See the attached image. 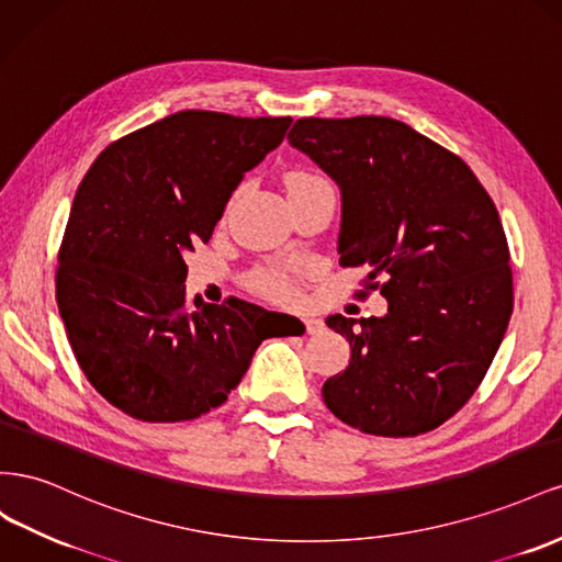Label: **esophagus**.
Masks as SVG:
<instances>
[{"instance_id":"esophagus-1","label":"esophagus","mask_w":562,"mask_h":562,"mask_svg":"<svg viewBox=\"0 0 562 562\" xmlns=\"http://www.w3.org/2000/svg\"><path fill=\"white\" fill-rule=\"evenodd\" d=\"M301 323H303V329H306V334H319L325 329V323H323V319H317V317H301Z\"/></svg>"}]
</instances>
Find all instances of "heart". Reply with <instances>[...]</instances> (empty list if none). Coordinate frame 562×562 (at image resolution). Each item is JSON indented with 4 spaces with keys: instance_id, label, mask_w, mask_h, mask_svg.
<instances>
[{
    "instance_id": "heart-1",
    "label": "heart",
    "mask_w": 562,
    "mask_h": 562,
    "mask_svg": "<svg viewBox=\"0 0 562 562\" xmlns=\"http://www.w3.org/2000/svg\"><path fill=\"white\" fill-rule=\"evenodd\" d=\"M286 186L301 188V186H329L323 176L311 171H292L286 176ZM299 276L301 268L284 266V263H270L263 268H256L251 272V286L259 294L272 301H292L299 294Z\"/></svg>"
}]
</instances>
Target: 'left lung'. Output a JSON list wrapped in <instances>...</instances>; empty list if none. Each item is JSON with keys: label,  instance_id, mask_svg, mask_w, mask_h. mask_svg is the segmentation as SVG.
<instances>
[{"label": "left lung", "instance_id": "left-lung-1", "mask_svg": "<svg viewBox=\"0 0 562 562\" xmlns=\"http://www.w3.org/2000/svg\"><path fill=\"white\" fill-rule=\"evenodd\" d=\"M286 138L341 188L339 263L370 266L364 286L389 299L383 317H327L350 362L325 405L370 436L438 428L477 391L513 313L499 212L459 155L405 122L303 117Z\"/></svg>", "mask_w": 562, "mask_h": 562}]
</instances>
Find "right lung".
Masks as SVG:
<instances>
[{
    "mask_svg": "<svg viewBox=\"0 0 562 562\" xmlns=\"http://www.w3.org/2000/svg\"><path fill=\"white\" fill-rule=\"evenodd\" d=\"M292 117L181 110L122 136L79 183L56 301L75 358L110 405L173 424L223 405L280 313L186 299V251L210 243L245 171Z\"/></svg>",
    "mask_w": 562,
    "mask_h": 562,
    "instance_id": "right-lung-1",
    "label": "right lung"
}]
</instances>
